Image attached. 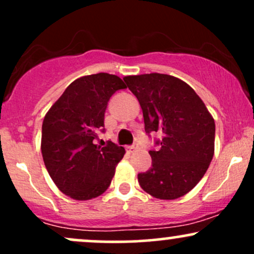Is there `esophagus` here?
Returning <instances> with one entry per match:
<instances>
[{
  "mask_svg": "<svg viewBox=\"0 0 254 254\" xmlns=\"http://www.w3.org/2000/svg\"><path fill=\"white\" fill-rule=\"evenodd\" d=\"M127 153H129V154L133 153V151L138 149V143H136V142H135V143H133L132 145H129V147H127Z\"/></svg>",
  "mask_w": 254,
  "mask_h": 254,
  "instance_id": "1",
  "label": "esophagus"
}]
</instances>
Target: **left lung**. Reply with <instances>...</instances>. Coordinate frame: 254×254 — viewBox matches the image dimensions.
Returning <instances> with one entry per match:
<instances>
[{
	"label": "left lung",
	"mask_w": 254,
	"mask_h": 254,
	"mask_svg": "<svg viewBox=\"0 0 254 254\" xmlns=\"http://www.w3.org/2000/svg\"><path fill=\"white\" fill-rule=\"evenodd\" d=\"M138 99L148 135L159 132L151 167L138 174L141 188L159 199H177L199 183L214 156L215 122L197 93L166 74L125 76Z\"/></svg>",
	"instance_id": "8db88e82"
}]
</instances>
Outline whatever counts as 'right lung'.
<instances>
[{
  "instance_id": "1",
  "label": "right lung",
  "mask_w": 254,
  "mask_h": 254,
  "mask_svg": "<svg viewBox=\"0 0 254 254\" xmlns=\"http://www.w3.org/2000/svg\"><path fill=\"white\" fill-rule=\"evenodd\" d=\"M127 88L121 77L107 72L71 82L46 113L42 127L44 164L56 186L76 200L103 194L125 150L113 142L97 144L104 132L110 98Z\"/></svg>"
}]
</instances>
